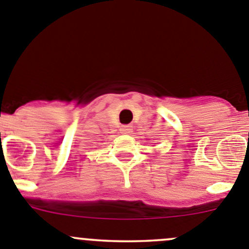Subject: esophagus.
I'll list each match as a JSON object with an SVG mask.
<instances>
[{"label": "esophagus", "instance_id": "esophagus-1", "mask_svg": "<svg viewBox=\"0 0 249 249\" xmlns=\"http://www.w3.org/2000/svg\"><path fill=\"white\" fill-rule=\"evenodd\" d=\"M132 130V126L131 125H123L122 129H120V131L123 132V134H130Z\"/></svg>", "mask_w": 249, "mask_h": 249}]
</instances>
